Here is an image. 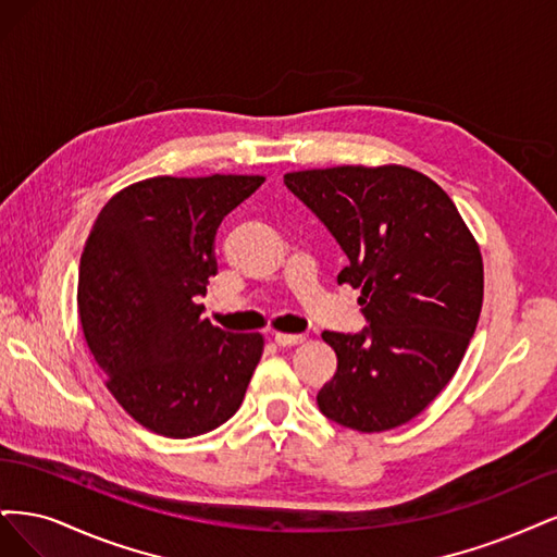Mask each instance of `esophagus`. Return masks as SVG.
Listing matches in <instances>:
<instances>
[{
  "mask_svg": "<svg viewBox=\"0 0 557 557\" xmlns=\"http://www.w3.org/2000/svg\"><path fill=\"white\" fill-rule=\"evenodd\" d=\"M275 343L280 347H296L300 343H305V335H292V333H275Z\"/></svg>",
  "mask_w": 557,
  "mask_h": 557,
  "instance_id": "1",
  "label": "esophagus"
}]
</instances>
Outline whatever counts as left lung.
<instances>
[{
  "label": "left lung",
  "instance_id": "8db88e82",
  "mask_svg": "<svg viewBox=\"0 0 557 557\" xmlns=\"http://www.w3.org/2000/svg\"><path fill=\"white\" fill-rule=\"evenodd\" d=\"M349 263L337 284L361 289V333L324 331L337 370L319 391L326 419L382 433L451 382L483 302V261L448 194L407 166H335L284 175Z\"/></svg>",
  "mask_w": 557,
  "mask_h": 557
}]
</instances>
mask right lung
<instances>
[{"mask_svg": "<svg viewBox=\"0 0 557 557\" xmlns=\"http://www.w3.org/2000/svg\"><path fill=\"white\" fill-rule=\"evenodd\" d=\"M261 175H159L115 194L89 231L78 275L81 324L106 386L152 433L187 440L236 414L263 335L201 317L218 275L214 236Z\"/></svg>", "mask_w": 557, "mask_h": 557, "instance_id": "right-lung-1", "label": "right lung"}]
</instances>
